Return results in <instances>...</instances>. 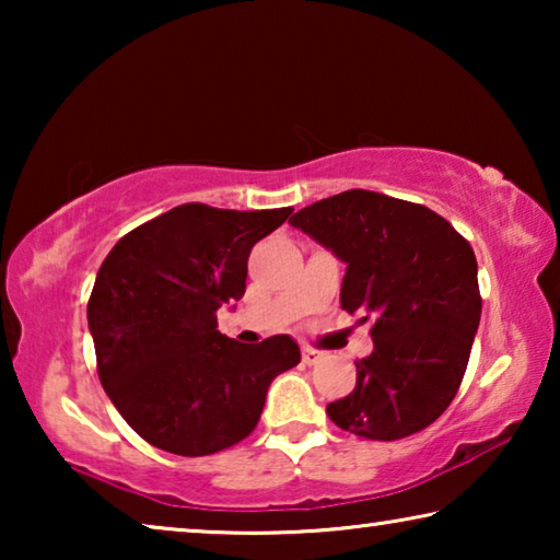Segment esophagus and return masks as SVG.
<instances>
[{"instance_id":"obj_1","label":"esophagus","mask_w":560,"mask_h":560,"mask_svg":"<svg viewBox=\"0 0 560 560\" xmlns=\"http://www.w3.org/2000/svg\"><path fill=\"white\" fill-rule=\"evenodd\" d=\"M301 358H303V363H306V365H316L318 360L324 358V353H320V350H316V348H311V346H303Z\"/></svg>"}]
</instances>
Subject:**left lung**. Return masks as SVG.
Segmentation results:
<instances>
[{
    "label": "left lung",
    "mask_w": 560,
    "mask_h": 560,
    "mask_svg": "<svg viewBox=\"0 0 560 560\" xmlns=\"http://www.w3.org/2000/svg\"><path fill=\"white\" fill-rule=\"evenodd\" d=\"M289 222L346 261L340 306L373 320V353L355 360V387L326 407L330 420L381 442L430 428L459 390L481 318L469 242L424 205L371 189Z\"/></svg>",
    "instance_id": "obj_1"
}]
</instances>
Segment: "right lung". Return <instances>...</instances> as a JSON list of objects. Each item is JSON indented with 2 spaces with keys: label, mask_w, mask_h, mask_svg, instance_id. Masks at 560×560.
Returning <instances> with one entry per match:
<instances>
[{
  "label": "right lung",
  "mask_w": 560,
  "mask_h": 560,
  "mask_svg": "<svg viewBox=\"0 0 560 560\" xmlns=\"http://www.w3.org/2000/svg\"><path fill=\"white\" fill-rule=\"evenodd\" d=\"M291 212L179 205L103 259L89 299L98 377L153 447L205 457L249 438L271 381L301 360L289 336L244 346L217 330V308L244 296L252 246Z\"/></svg>",
  "instance_id": "right-lung-1"
}]
</instances>
